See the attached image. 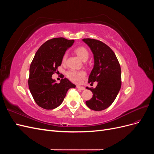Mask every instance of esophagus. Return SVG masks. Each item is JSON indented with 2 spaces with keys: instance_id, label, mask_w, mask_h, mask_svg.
<instances>
[{
  "instance_id": "34e87169",
  "label": "esophagus",
  "mask_w": 154,
  "mask_h": 154,
  "mask_svg": "<svg viewBox=\"0 0 154 154\" xmlns=\"http://www.w3.org/2000/svg\"><path fill=\"white\" fill-rule=\"evenodd\" d=\"M76 87H77L78 89H79V90H82V91L85 90V87H82V86H79V85H77V86H76Z\"/></svg>"
}]
</instances>
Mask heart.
Masks as SVG:
<instances>
[{"instance_id":"heart-1","label":"heart","mask_w":154,"mask_h":154,"mask_svg":"<svg viewBox=\"0 0 154 154\" xmlns=\"http://www.w3.org/2000/svg\"><path fill=\"white\" fill-rule=\"evenodd\" d=\"M75 52L76 54L78 56V57L80 58L82 61H85V60H87L88 58V52L87 49L84 48L80 46L78 47L75 49ZM67 58V54L66 53L64 54L63 57V62H65L66 61ZM67 76L69 78V80H71L73 82H80L82 79L85 76V72L83 71H76V70H70L67 72Z\"/></svg>"}]
</instances>
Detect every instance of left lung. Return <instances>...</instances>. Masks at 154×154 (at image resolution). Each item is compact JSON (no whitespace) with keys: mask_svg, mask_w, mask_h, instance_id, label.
I'll use <instances>...</instances> for the list:
<instances>
[{"mask_svg":"<svg viewBox=\"0 0 154 154\" xmlns=\"http://www.w3.org/2000/svg\"><path fill=\"white\" fill-rule=\"evenodd\" d=\"M90 48L94 56V67L88 77V83L97 82L96 88L86 87L93 96L85 102L91 110L100 111L110 106L122 86V72L117 57L108 45L100 40H82Z\"/></svg>","mask_w":154,"mask_h":154,"instance_id":"obj_1","label":"left lung"}]
</instances>
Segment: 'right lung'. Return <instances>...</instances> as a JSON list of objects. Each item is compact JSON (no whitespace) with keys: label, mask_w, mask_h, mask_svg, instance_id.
Masks as SVG:
<instances>
[{"label":"right lung","mask_w":154,"mask_h":154,"mask_svg":"<svg viewBox=\"0 0 154 154\" xmlns=\"http://www.w3.org/2000/svg\"><path fill=\"white\" fill-rule=\"evenodd\" d=\"M74 42V40L62 37L54 38L45 42L36 51L29 68L28 85L36 103L42 108L56 109L62 104L69 88L76 87L66 78L59 83L52 78L61 66L66 51Z\"/></svg>","instance_id":"obj_1"}]
</instances>
